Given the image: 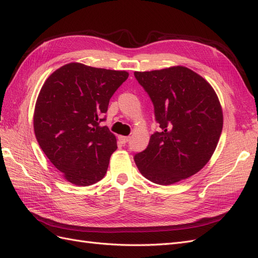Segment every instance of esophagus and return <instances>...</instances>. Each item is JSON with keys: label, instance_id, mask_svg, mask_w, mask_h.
<instances>
[{"label": "esophagus", "instance_id": "34e87169", "mask_svg": "<svg viewBox=\"0 0 258 258\" xmlns=\"http://www.w3.org/2000/svg\"><path fill=\"white\" fill-rule=\"evenodd\" d=\"M118 139H119V141L122 143V144H126L129 140H130V137H123V136H119L118 137Z\"/></svg>", "mask_w": 258, "mask_h": 258}]
</instances>
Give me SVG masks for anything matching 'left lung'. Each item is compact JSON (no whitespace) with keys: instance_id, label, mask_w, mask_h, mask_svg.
<instances>
[{"instance_id":"1","label":"left lung","mask_w":258,"mask_h":258,"mask_svg":"<svg viewBox=\"0 0 258 258\" xmlns=\"http://www.w3.org/2000/svg\"><path fill=\"white\" fill-rule=\"evenodd\" d=\"M135 76L151 97L160 127L146 150L135 156L140 172L160 185L196 174L212 157L223 129L222 106L213 87L182 66Z\"/></svg>"}]
</instances>
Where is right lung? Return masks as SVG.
I'll list each match as a JSON object with an SVG mask.
<instances>
[{"label":"right lung","mask_w":258,"mask_h":258,"mask_svg":"<svg viewBox=\"0 0 258 258\" xmlns=\"http://www.w3.org/2000/svg\"><path fill=\"white\" fill-rule=\"evenodd\" d=\"M128 76L126 71L71 62L45 81L35 103L34 134L68 182L88 186L104 177L117 140L100 122Z\"/></svg>","instance_id":"add662e5"}]
</instances>
